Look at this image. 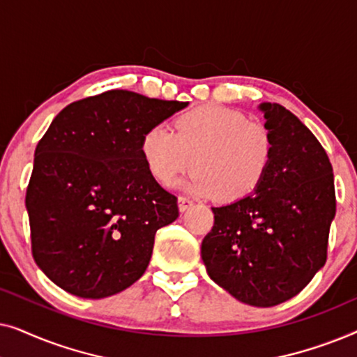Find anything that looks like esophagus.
<instances>
[{
  "label": "esophagus",
  "mask_w": 357,
  "mask_h": 357,
  "mask_svg": "<svg viewBox=\"0 0 357 357\" xmlns=\"http://www.w3.org/2000/svg\"><path fill=\"white\" fill-rule=\"evenodd\" d=\"M193 206V202L190 198H185V197H178V209L180 213L187 211V209H190Z\"/></svg>",
  "instance_id": "esophagus-1"
}]
</instances>
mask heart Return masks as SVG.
I'll use <instances>...</instances> for the list:
<instances>
[{
    "mask_svg": "<svg viewBox=\"0 0 357 357\" xmlns=\"http://www.w3.org/2000/svg\"><path fill=\"white\" fill-rule=\"evenodd\" d=\"M139 153L155 182L169 187L178 175L197 169L187 187L219 202L250 197L270 170L275 143L266 126L242 112L199 105L178 115L174 133L151 126L141 136Z\"/></svg>",
    "mask_w": 357,
    "mask_h": 357,
    "instance_id": "heart-1",
    "label": "heart"
}]
</instances>
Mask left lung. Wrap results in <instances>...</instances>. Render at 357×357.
<instances>
[{"mask_svg": "<svg viewBox=\"0 0 357 357\" xmlns=\"http://www.w3.org/2000/svg\"><path fill=\"white\" fill-rule=\"evenodd\" d=\"M275 154L250 197L211 208L202 242L211 280L243 304L273 307L299 294L325 265L336 213L333 169L314 133L280 104L263 102Z\"/></svg>", "mask_w": 357, "mask_h": 357, "instance_id": "1", "label": "left lung"}]
</instances>
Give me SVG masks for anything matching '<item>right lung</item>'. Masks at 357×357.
Masks as SVG:
<instances>
[{
  "label": "right lung",
  "mask_w": 357,
  "mask_h": 357,
  "mask_svg": "<svg viewBox=\"0 0 357 357\" xmlns=\"http://www.w3.org/2000/svg\"><path fill=\"white\" fill-rule=\"evenodd\" d=\"M114 89L65 107L38 141L26 193L32 255L61 289L102 299L144 275L177 198L146 169L141 136L185 109Z\"/></svg>",
  "instance_id": "add662e5"
}]
</instances>
